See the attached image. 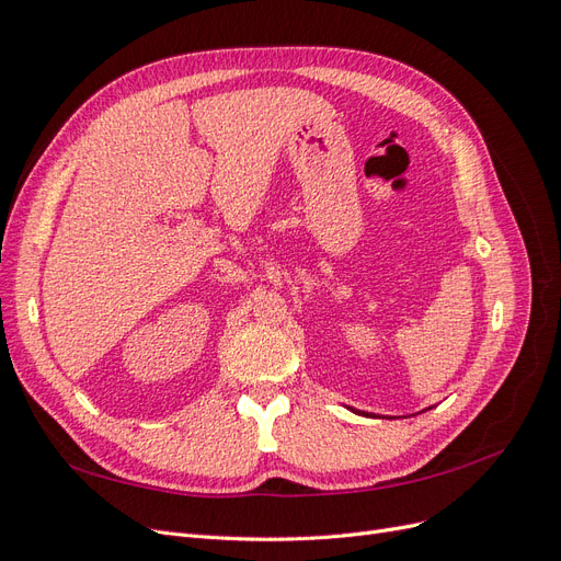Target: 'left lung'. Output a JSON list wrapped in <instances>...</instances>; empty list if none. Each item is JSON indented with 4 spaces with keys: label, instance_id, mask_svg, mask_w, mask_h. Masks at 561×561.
Masks as SVG:
<instances>
[{
    "label": "left lung",
    "instance_id": "obj_1",
    "mask_svg": "<svg viewBox=\"0 0 561 561\" xmlns=\"http://www.w3.org/2000/svg\"><path fill=\"white\" fill-rule=\"evenodd\" d=\"M358 414H360V412H358Z\"/></svg>",
    "mask_w": 561,
    "mask_h": 561
}]
</instances>
